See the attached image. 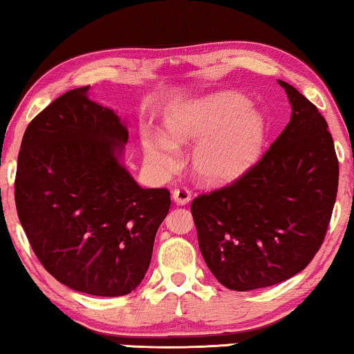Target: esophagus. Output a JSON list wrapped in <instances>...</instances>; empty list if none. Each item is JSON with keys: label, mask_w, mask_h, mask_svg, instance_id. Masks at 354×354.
I'll use <instances>...</instances> for the list:
<instances>
[{"label": "esophagus", "mask_w": 354, "mask_h": 354, "mask_svg": "<svg viewBox=\"0 0 354 354\" xmlns=\"http://www.w3.org/2000/svg\"><path fill=\"white\" fill-rule=\"evenodd\" d=\"M172 198H174V201L177 203V205H182V206H183V205H187V203L192 200V193H190V190H188V188H185V187L174 188Z\"/></svg>", "instance_id": "obj_1"}]
</instances>
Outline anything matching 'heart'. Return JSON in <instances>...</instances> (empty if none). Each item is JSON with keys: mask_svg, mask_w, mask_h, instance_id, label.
Returning <instances> with one entry per match:
<instances>
[{"mask_svg": "<svg viewBox=\"0 0 354 354\" xmlns=\"http://www.w3.org/2000/svg\"><path fill=\"white\" fill-rule=\"evenodd\" d=\"M164 125L174 143H198L193 166L198 176L209 183L234 182L248 172L263 151L268 132L264 114L234 91L174 108ZM171 142L162 135H143L147 153L166 167L176 162L177 148Z\"/></svg>", "mask_w": 354, "mask_h": 354, "instance_id": "obj_1", "label": "heart"}]
</instances>
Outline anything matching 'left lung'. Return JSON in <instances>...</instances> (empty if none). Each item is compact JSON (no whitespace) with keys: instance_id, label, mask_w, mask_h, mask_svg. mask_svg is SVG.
Returning <instances> with one entry per match:
<instances>
[{"instance_id":"left-lung-1","label":"left lung","mask_w":354,"mask_h":354,"mask_svg":"<svg viewBox=\"0 0 354 354\" xmlns=\"http://www.w3.org/2000/svg\"><path fill=\"white\" fill-rule=\"evenodd\" d=\"M283 132L254 166L192 203L203 258L230 290L248 292L301 272L321 248L338 188V159L319 109L287 82Z\"/></svg>"}]
</instances>
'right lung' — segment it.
I'll list each match as a JSON object with an SVG mask.
<instances>
[{"label":"right lung","instance_id":"right-lung-1","mask_svg":"<svg viewBox=\"0 0 354 354\" xmlns=\"http://www.w3.org/2000/svg\"><path fill=\"white\" fill-rule=\"evenodd\" d=\"M88 90L61 95L28 124L14 196L33 253L57 282L122 297L147 274L171 193L135 182L120 162L127 127Z\"/></svg>","mask_w":354,"mask_h":354}]
</instances>
